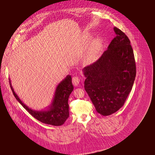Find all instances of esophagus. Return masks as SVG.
Masks as SVG:
<instances>
[{"instance_id": "1", "label": "esophagus", "mask_w": 155, "mask_h": 155, "mask_svg": "<svg viewBox=\"0 0 155 155\" xmlns=\"http://www.w3.org/2000/svg\"><path fill=\"white\" fill-rule=\"evenodd\" d=\"M80 83V79L78 77H73L72 78V84L74 86L78 85Z\"/></svg>"}]
</instances>
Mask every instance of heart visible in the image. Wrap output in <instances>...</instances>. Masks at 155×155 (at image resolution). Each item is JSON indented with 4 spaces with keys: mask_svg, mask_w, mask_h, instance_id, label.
<instances>
[{
    "mask_svg": "<svg viewBox=\"0 0 155 155\" xmlns=\"http://www.w3.org/2000/svg\"><path fill=\"white\" fill-rule=\"evenodd\" d=\"M103 48V41L101 38H96L89 45L86 55L85 61L87 63H92L99 58L101 52Z\"/></svg>",
    "mask_w": 155,
    "mask_h": 155,
    "instance_id": "heart-1",
    "label": "heart"
}]
</instances>
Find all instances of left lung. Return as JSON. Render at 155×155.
<instances>
[{
	"label": "left lung",
	"mask_w": 155,
	"mask_h": 155,
	"mask_svg": "<svg viewBox=\"0 0 155 155\" xmlns=\"http://www.w3.org/2000/svg\"><path fill=\"white\" fill-rule=\"evenodd\" d=\"M114 38L101 58L82 70L84 88L97 112L109 116L123 107L136 77V63L130 41L116 27Z\"/></svg>",
	"instance_id": "1"
}]
</instances>
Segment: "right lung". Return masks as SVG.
I'll return each instance as SVG.
<instances>
[{"label":"right lung","mask_w":155,"mask_h":155,"mask_svg":"<svg viewBox=\"0 0 155 155\" xmlns=\"http://www.w3.org/2000/svg\"><path fill=\"white\" fill-rule=\"evenodd\" d=\"M9 84L16 100L31 116L39 121L45 124L58 126L63 124L69 117L68 101L70 95L73 90L71 75H68L56 87L52 102L50 105H49L48 109L45 110H35L29 108L21 101L14 92L10 79Z\"/></svg>","instance_id":"add662e5"}]
</instances>
